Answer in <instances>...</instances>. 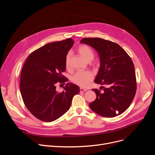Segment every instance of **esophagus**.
I'll use <instances>...</instances> for the list:
<instances>
[{
	"label": "esophagus",
	"instance_id": "obj_1",
	"mask_svg": "<svg viewBox=\"0 0 155 155\" xmlns=\"http://www.w3.org/2000/svg\"><path fill=\"white\" fill-rule=\"evenodd\" d=\"M87 90L85 88H80V92H85L87 91Z\"/></svg>",
	"mask_w": 155,
	"mask_h": 155
}]
</instances>
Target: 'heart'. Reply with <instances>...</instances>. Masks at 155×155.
Instances as JSON below:
<instances>
[{
  "label": "heart",
  "mask_w": 155,
  "mask_h": 155,
  "mask_svg": "<svg viewBox=\"0 0 155 155\" xmlns=\"http://www.w3.org/2000/svg\"><path fill=\"white\" fill-rule=\"evenodd\" d=\"M77 51L82 58L86 61H91L94 57V53L92 49L87 45H80ZM70 54L68 53L65 58V65L66 67H70ZM94 79V75L91 71H78L73 75L72 78V82L75 84L82 87H87Z\"/></svg>",
  "instance_id": "obj_1"
}]
</instances>
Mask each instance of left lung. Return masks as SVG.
Returning <instances> with one entry per match:
<instances>
[{
	"mask_svg": "<svg viewBox=\"0 0 155 155\" xmlns=\"http://www.w3.org/2000/svg\"><path fill=\"white\" fill-rule=\"evenodd\" d=\"M80 43L92 46L98 52L101 66L94 82L107 87H101L103 92L92 89L97 97L89 107L102 117L120 115L131 105L136 92L134 66L131 57L118 44L110 41L85 38Z\"/></svg>",
	"mask_w": 155,
	"mask_h": 155,
	"instance_id": "8db88e82",
	"label": "left lung"
}]
</instances>
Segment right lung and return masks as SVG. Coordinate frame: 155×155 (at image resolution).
Masks as SVG:
<instances>
[{"instance_id":"1","label":"right lung","mask_w":155,"mask_h":155,"mask_svg":"<svg viewBox=\"0 0 155 155\" xmlns=\"http://www.w3.org/2000/svg\"><path fill=\"white\" fill-rule=\"evenodd\" d=\"M73 43L68 38L46 44L31 53L24 64L20 81L22 98L29 112L41 120L52 122L62 116L70 109L73 97L80 92L77 85L70 83L63 92L56 90L57 83L68 80L62 73Z\"/></svg>"}]
</instances>
